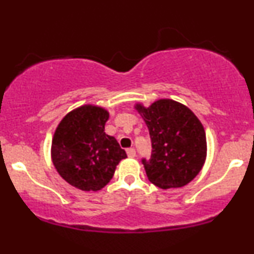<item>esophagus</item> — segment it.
<instances>
[{"mask_svg":"<svg viewBox=\"0 0 254 254\" xmlns=\"http://www.w3.org/2000/svg\"><path fill=\"white\" fill-rule=\"evenodd\" d=\"M127 154L129 157H135L136 156V150L133 149V148H129V149L127 150Z\"/></svg>","mask_w":254,"mask_h":254,"instance_id":"1","label":"esophagus"}]
</instances>
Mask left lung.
Wrapping results in <instances>:
<instances>
[{
    "label": "left lung",
    "instance_id": "8db88e82",
    "mask_svg": "<svg viewBox=\"0 0 254 254\" xmlns=\"http://www.w3.org/2000/svg\"><path fill=\"white\" fill-rule=\"evenodd\" d=\"M149 130L151 156L142 159L148 179L160 189L182 188L193 180L206 157L200 121L185 105L160 99L149 107L136 104Z\"/></svg>",
    "mask_w": 254,
    "mask_h": 254
}]
</instances>
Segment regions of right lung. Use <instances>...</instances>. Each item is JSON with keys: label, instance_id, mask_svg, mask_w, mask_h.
Listing matches in <instances>:
<instances>
[{"label": "right lung", "instance_id": "right-lung-1", "mask_svg": "<svg viewBox=\"0 0 254 254\" xmlns=\"http://www.w3.org/2000/svg\"><path fill=\"white\" fill-rule=\"evenodd\" d=\"M109 117L103 107L83 105L70 111L55 131L52 164L74 188L101 190L112 179L121 160L127 157L117 139L105 132Z\"/></svg>", "mask_w": 254, "mask_h": 254}]
</instances>
